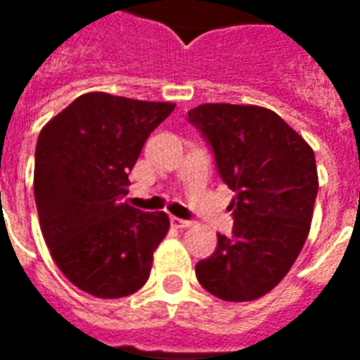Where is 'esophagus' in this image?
Listing matches in <instances>:
<instances>
[{
  "label": "esophagus",
  "mask_w": 360,
  "mask_h": 360,
  "mask_svg": "<svg viewBox=\"0 0 360 360\" xmlns=\"http://www.w3.org/2000/svg\"><path fill=\"white\" fill-rule=\"evenodd\" d=\"M172 224L175 227H179V229H185V227L193 226V224H191L188 219H181V218H172Z\"/></svg>",
  "instance_id": "obj_1"
}]
</instances>
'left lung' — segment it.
<instances>
[{
	"mask_svg": "<svg viewBox=\"0 0 360 360\" xmlns=\"http://www.w3.org/2000/svg\"><path fill=\"white\" fill-rule=\"evenodd\" d=\"M188 121L210 142L219 175L235 193L233 231L218 235L196 278L218 299L255 301L285 278L309 237L318 193L314 152L260 105L202 103Z\"/></svg>",
	"mask_w": 360,
	"mask_h": 360,
	"instance_id": "1",
	"label": "left lung"
}]
</instances>
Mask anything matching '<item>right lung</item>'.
Returning <instances> with one entry per match:
<instances>
[{"instance_id": "obj_1", "label": "right lung", "mask_w": 360, "mask_h": 360, "mask_svg": "<svg viewBox=\"0 0 360 360\" xmlns=\"http://www.w3.org/2000/svg\"><path fill=\"white\" fill-rule=\"evenodd\" d=\"M175 103L79 96L38 136L34 198L44 241L73 285L98 299L136 293L169 229L165 212L123 202L150 133Z\"/></svg>"}]
</instances>
